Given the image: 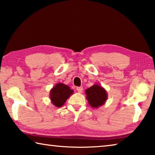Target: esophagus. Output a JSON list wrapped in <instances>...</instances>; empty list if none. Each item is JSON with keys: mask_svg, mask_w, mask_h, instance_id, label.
I'll return each instance as SVG.
<instances>
[{"mask_svg": "<svg viewBox=\"0 0 155 155\" xmlns=\"http://www.w3.org/2000/svg\"><path fill=\"white\" fill-rule=\"evenodd\" d=\"M77 90L78 93H82L83 92V87H78L77 88Z\"/></svg>", "mask_w": 155, "mask_h": 155, "instance_id": "esophagus-1", "label": "esophagus"}]
</instances>
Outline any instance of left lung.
Returning <instances> with one entry per match:
<instances>
[{
  "label": "left lung",
  "instance_id": "obj_1",
  "mask_svg": "<svg viewBox=\"0 0 155 155\" xmlns=\"http://www.w3.org/2000/svg\"><path fill=\"white\" fill-rule=\"evenodd\" d=\"M86 98L90 105L93 108H99L106 103L107 97V91L102 86L94 84L85 90Z\"/></svg>",
  "mask_w": 155,
  "mask_h": 155
}]
</instances>
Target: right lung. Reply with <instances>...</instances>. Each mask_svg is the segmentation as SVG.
Here are the masks:
<instances>
[{
	"label": "right lung",
	"instance_id": "obj_1",
	"mask_svg": "<svg viewBox=\"0 0 155 155\" xmlns=\"http://www.w3.org/2000/svg\"><path fill=\"white\" fill-rule=\"evenodd\" d=\"M73 93L74 91L71 90L69 86L58 83L51 90L50 99L53 105L56 107H61Z\"/></svg>",
	"mask_w": 155,
	"mask_h": 155
}]
</instances>
